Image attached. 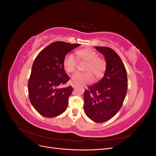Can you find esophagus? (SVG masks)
Segmentation results:
<instances>
[{
  "mask_svg": "<svg viewBox=\"0 0 156 156\" xmlns=\"http://www.w3.org/2000/svg\"><path fill=\"white\" fill-rule=\"evenodd\" d=\"M72 87H73V88H75V87H76V86H75L74 84H72Z\"/></svg>",
  "mask_w": 156,
  "mask_h": 156,
  "instance_id": "esophagus-1",
  "label": "esophagus"
}]
</instances>
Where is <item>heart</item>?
Returning a JSON list of instances; mask_svg holds the SVG:
<instances>
[{
    "instance_id": "heart-1",
    "label": "heart",
    "mask_w": 156,
    "mask_h": 156,
    "mask_svg": "<svg viewBox=\"0 0 156 156\" xmlns=\"http://www.w3.org/2000/svg\"><path fill=\"white\" fill-rule=\"evenodd\" d=\"M76 56L79 60L87 62L85 68L87 73L77 72L72 77V81L74 84L82 85L93 81L94 77L91 72L96 78L102 77L106 68L105 60L98 57L96 51L91 49H81L76 51ZM77 65V59L73 54H67L63 60V66L66 72L73 73L75 71Z\"/></svg>"
}]
</instances>
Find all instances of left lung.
<instances>
[{"label": "left lung", "instance_id": "1", "mask_svg": "<svg viewBox=\"0 0 156 156\" xmlns=\"http://www.w3.org/2000/svg\"><path fill=\"white\" fill-rule=\"evenodd\" d=\"M96 49L106 61L104 76L84 92V111L96 123L110 120L119 111L127 90V77L124 64L116 52L107 47Z\"/></svg>", "mask_w": 156, "mask_h": 156}]
</instances>
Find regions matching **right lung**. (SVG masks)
Instances as JSON below:
<instances>
[{"mask_svg": "<svg viewBox=\"0 0 156 156\" xmlns=\"http://www.w3.org/2000/svg\"><path fill=\"white\" fill-rule=\"evenodd\" d=\"M80 45L55 41L41 51L35 58L28 89L31 104L41 115L53 118L66 109L73 88L59 87L69 79L65 73L63 60L69 51Z\"/></svg>", "mask_w": 156, "mask_h": 156, "instance_id": "right-lung-1", "label": "right lung"}]
</instances>
